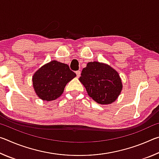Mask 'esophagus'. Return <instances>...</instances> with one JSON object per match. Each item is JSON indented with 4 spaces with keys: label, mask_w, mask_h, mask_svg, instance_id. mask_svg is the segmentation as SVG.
Instances as JSON below:
<instances>
[{
    "label": "esophagus",
    "mask_w": 159,
    "mask_h": 159,
    "mask_svg": "<svg viewBox=\"0 0 159 159\" xmlns=\"http://www.w3.org/2000/svg\"><path fill=\"white\" fill-rule=\"evenodd\" d=\"M76 76H77L78 78L80 77V71H76Z\"/></svg>",
    "instance_id": "34e87169"
}]
</instances>
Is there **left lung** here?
Here are the masks:
<instances>
[{"mask_svg":"<svg viewBox=\"0 0 159 159\" xmlns=\"http://www.w3.org/2000/svg\"><path fill=\"white\" fill-rule=\"evenodd\" d=\"M79 80L88 95L96 102L109 104L115 101L122 90V83L116 71L107 64L90 61L82 70Z\"/></svg>","mask_w":159,"mask_h":159,"instance_id":"1","label":"left lung"}]
</instances>
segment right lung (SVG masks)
Listing matches in <instances>:
<instances>
[{"instance_id":"right-lung-1","label":"right lung","mask_w":159,"mask_h":159,"mask_svg":"<svg viewBox=\"0 0 159 159\" xmlns=\"http://www.w3.org/2000/svg\"><path fill=\"white\" fill-rule=\"evenodd\" d=\"M75 76L76 74L67 64L54 60L45 64L34 74V90L43 100H54L61 96L66 83Z\"/></svg>"}]
</instances>
